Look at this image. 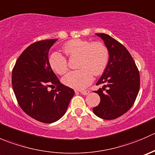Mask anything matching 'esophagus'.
I'll return each instance as SVG.
<instances>
[{
    "label": "esophagus",
    "mask_w": 155,
    "mask_h": 155,
    "mask_svg": "<svg viewBox=\"0 0 155 155\" xmlns=\"http://www.w3.org/2000/svg\"><path fill=\"white\" fill-rule=\"evenodd\" d=\"M79 92H80V93L82 94H83V95H87V94H88L89 93H90V91H89V90L79 91Z\"/></svg>",
    "instance_id": "obj_1"
}]
</instances>
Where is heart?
Returning a JSON list of instances; mask_svg holds the SVG:
<instances>
[{
  "label": "heart",
  "mask_w": 155,
  "mask_h": 155,
  "mask_svg": "<svg viewBox=\"0 0 155 155\" xmlns=\"http://www.w3.org/2000/svg\"><path fill=\"white\" fill-rule=\"evenodd\" d=\"M64 54L70 58H78L77 68L62 79L67 86L75 89H83L88 86L95 76L103 74L107 68L109 54L107 46L99 41L75 39L65 43ZM51 68L59 75H64L68 70L67 59L59 53H53L48 59Z\"/></svg>",
  "instance_id": "heart-1"
}]
</instances>
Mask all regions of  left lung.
I'll return each mask as SVG.
<instances>
[{"mask_svg": "<svg viewBox=\"0 0 155 155\" xmlns=\"http://www.w3.org/2000/svg\"><path fill=\"white\" fill-rule=\"evenodd\" d=\"M96 35L104 41L109 60L107 69L96 84L105 85L103 89L94 91L99 94L101 102L93 108V112L103 119H115L134 105L140 90V72L131 54L121 43L108 34ZM104 90L105 92H102Z\"/></svg>", "mask_w": 155, "mask_h": 155, "instance_id": "1", "label": "left lung"}]
</instances>
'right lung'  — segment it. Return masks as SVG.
I'll list each match as a JSON object with an SVG mask.
<instances>
[{"instance_id": "obj_1", "label": "right lung", "mask_w": 155, "mask_h": 155, "mask_svg": "<svg viewBox=\"0 0 155 155\" xmlns=\"http://www.w3.org/2000/svg\"><path fill=\"white\" fill-rule=\"evenodd\" d=\"M58 39L30 45L17 59L12 85L18 105L27 115L43 123L54 122L65 114L73 89L63 85L48 62V51ZM56 88L48 91L49 87Z\"/></svg>"}]
</instances>
